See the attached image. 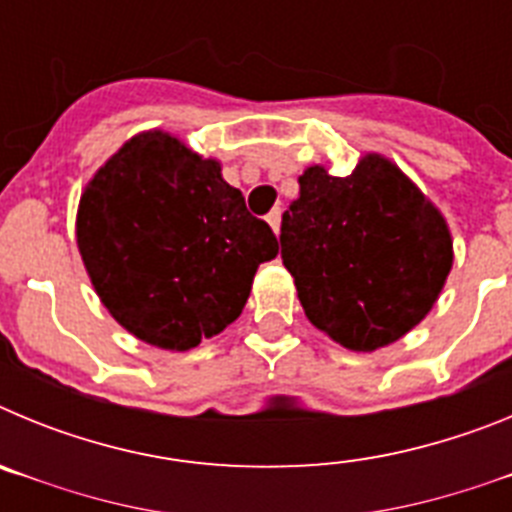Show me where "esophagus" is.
<instances>
[{
    "label": "esophagus",
    "mask_w": 512,
    "mask_h": 512,
    "mask_svg": "<svg viewBox=\"0 0 512 512\" xmlns=\"http://www.w3.org/2000/svg\"><path fill=\"white\" fill-rule=\"evenodd\" d=\"M266 223H269L271 230L279 235V228H282V210H279V207L277 210H271L269 215H266Z\"/></svg>",
    "instance_id": "1"
}]
</instances>
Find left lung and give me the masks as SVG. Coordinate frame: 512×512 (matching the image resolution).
Instances as JSON below:
<instances>
[{"instance_id":"8db88e82","label":"left lung","mask_w":512,"mask_h":512,"mask_svg":"<svg viewBox=\"0 0 512 512\" xmlns=\"http://www.w3.org/2000/svg\"><path fill=\"white\" fill-rule=\"evenodd\" d=\"M297 182L279 243L307 320L348 351L400 341L436 305L454 264L446 217L379 153L348 176L307 166Z\"/></svg>"}]
</instances>
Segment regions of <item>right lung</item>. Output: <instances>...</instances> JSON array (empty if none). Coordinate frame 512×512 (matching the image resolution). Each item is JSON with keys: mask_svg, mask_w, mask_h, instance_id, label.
Masks as SVG:
<instances>
[{"mask_svg": "<svg viewBox=\"0 0 512 512\" xmlns=\"http://www.w3.org/2000/svg\"><path fill=\"white\" fill-rule=\"evenodd\" d=\"M76 246L112 318L166 351L223 333L246 307L259 264L279 253L220 161L164 130L133 135L89 179Z\"/></svg>", "mask_w": 512, "mask_h": 512, "instance_id": "right-lung-1", "label": "right lung"}]
</instances>
